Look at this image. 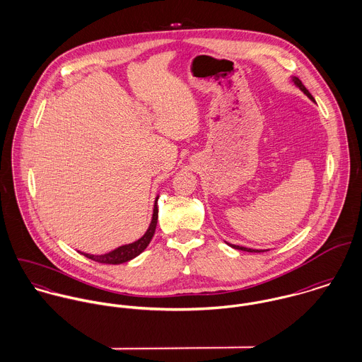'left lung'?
Instances as JSON below:
<instances>
[{"mask_svg":"<svg viewBox=\"0 0 362 362\" xmlns=\"http://www.w3.org/2000/svg\"><path fill=\"white\" fill-rule=\"evenodd\" d=\"M291 82H293L305 96H308L310 100H312V102L315 103V99L312 98V95L308 92V89L303 85V82H301L297 76H291ZM226 244L230 245V247L234 248V250H240V251H245V252H264V251H267V250H252V248H247V247H240V245H234V244H230V243H226Z\"/></svg>","mask_w":362,"mask_h":362,"instance_id":"1","label":"left lung"}]
</instances>
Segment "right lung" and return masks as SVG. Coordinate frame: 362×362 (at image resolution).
I'll return each mask as SVG.
<instances>
[{"instance_id":"1","label":"right lung","mask_w":362,"mask_h":362,"mask_svg":"<svg viewBox=\"0 0 362 362\" xmlns=\"http://www.w3.org/2000/svg\"><path fill=\"white\" fill-rule=\"evenodd\" d=\"M160 195H157L155 199V205H153V214H152V220H151V224L148 227V230L145 231V234L138 238L136 241L134 243H129V244H124V245H119L117 247L115 250H111L105 254H86V252H81L83 257L86 258L92 259V260H96L99 263H108V264H119V263H125L128 260H132L134 258H136L138 255H141L146 248L148 245L151 244L153 235H155L156 226H157V217H158V209H157V199H158Z\"/></svg>"}]
</instances>
